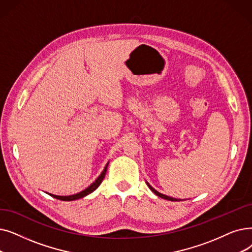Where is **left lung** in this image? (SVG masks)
<instances>
[{"mask_svg": "<svg viewBox=\"0 0 252 252\" xmlns=\"http://www.w3.org/2000/svg\"><path fill=\"white\" fill-rule=\"evenodd\" d=\"M147 185H148V187H149V189L153 191V192H155L157 195H158L159 196V198H162V199H166V200H169V201H177L176 199H174V198H171V196H168V195H166V194H162V193H160V192H158V190H156L155 189H153V188H151L150 187V185L147 183Z\"/></svg>", "mask_w": 252, "mask_h": 252, "instance_id": "1", "label": "left lung"}]
</instances>
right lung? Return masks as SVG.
I'll use <instances>...</instances> for the list:
<instances>
[{
	"label": "right lung",
	"mask_w": 252,
	"mask_h": 252,
	"mask_svg": "<svg viewBox=\"0 0 252 252\" xmlns=\"http://www.w3.org/2000/svg\"><path fill=\"white\" fill-rule=\"evenodd\" d=\"M107 167H108V163L106 165V167H105L104 171L102 172V174L100 175L99 177L96 178V180H95L94 183H92L89 188L85 189L84 190H82V191H80V192H78V193L72 194V195H67V196H63V195H54V194H51V193H49V194H50L51 196H53V198H56V199L61 200V201H74V200H77V199H81V198H83V196H85V195H87V194H90L91 192H93L94 190H95L97 188L100 187V184L102 183V181H103V179H104V177H105V175H106Z\"/></svg>",
	"instance_id": "add662e5"
}]
</instances>
